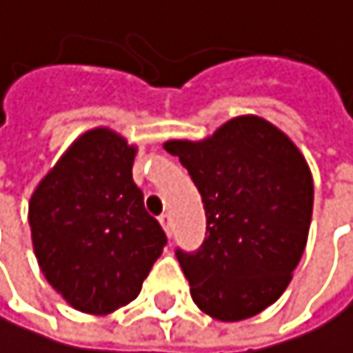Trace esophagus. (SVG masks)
I'll return each instance as SVG.
<instances>
[{
  "mask_svg": "<svg viewBox=\"0 0 353 353\" xmlns=\"http://www.w3.org/2000/svg\"><path fill=\"white\" fill-rule=\"evenodd\" d=\"M159 222L163 224V228H165V233L171 237V233H173V222H171V216L169 214H163L161 218H159Z\"/></svg>",
  "mask_w": 353,
  "mask_h": 353,
  "instance_id": "esophagus-1",
  "label": "esophagus"
}]
</instances>
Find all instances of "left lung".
<instances>
[{"mask_svg":"<svg viewBox=\"0 0 353 353\" xmlns=\"http://www.w3.org/2000/svg\"><path fill=\"white\" fill-rule=\"evenodd\" d=\"M201 192L208 235L175 252L203 314L248 320L288 288L307 245L314 178L294 141L261 116H237L214 135L169 139Z\"/></svg>","mask_w":353,"mask_h":353,"instance_id":"8db88e82","label":"left lung"}]
</instances>
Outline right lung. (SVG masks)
Wrapping results in <instances>:
<instances>
[{
	"label": "right lung",
	"mask_w": 353,
	"mask_h": 353,
	"mask_svg": "<svg viewBox=\"0 0 353 353\" xmlns=\"http://www.w3.org/2000/svg\"><path fill=\"white\" fill-rule=\"evenodd\" d=\"M137 148L108 127L82 133L29 201L37 265L82 314L105 316L137 299L167 237L133 182Z\"/></svg>",
	"instance_id": "obj_1"
}]
</instances>
